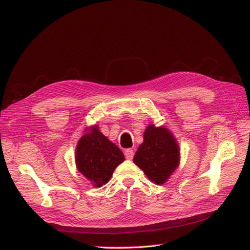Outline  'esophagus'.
<instances>
[{"instance_id": "obj_1", "label": "esophagus", "mask_w": 250, "mask_h": 250, "mask_svg": "<svg viewBox=\"0 0 250 250\" xmlns=\"http://www.w3.org/2000/svg\"><path fill=\"white\" fill-rule=\"evenodd\" d=\"M133 155H134V152H133L132 149L125 150V157L127 158V160H132Z\"/></svg>"}]
</instances>
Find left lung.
I'll list each match as a JSON object with an SVG mask.
<instances>
[{"label": "left lung", "instance_id": "1", "mask_svg": "<svg viewBox=\"0 0 250 250\" xmlns=\"http://www.w3.org/2000/svg\"><path fill=\"white\" fill-rule=\"evenodd\" d=\"M133 163L154 184H165L179 165V147L175 138L167 128L150 124L144 132V142Z\"/></svg>", "mask_w": 250, "mask_h": 250}]
</instances>
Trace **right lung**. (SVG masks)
<instances>
[{
  "instance_id": "right-lung-1",
  "label": "right lung",
  "mask_w": 250,
  "mask_h": 250,
  "mask_svg": "<svg viewBox=\"0 0 250 250\" xmlns=\"http://www.w3.org/2000/svg\"><path fill=\"white\" fill-rule=\"evenodd\" d=\"M75 158L78 171L97 188L107 184L113 171L125 160L122 151L99 131L98 126L82 135Z\"/></svg>"
}]
</instances>
